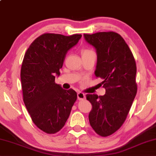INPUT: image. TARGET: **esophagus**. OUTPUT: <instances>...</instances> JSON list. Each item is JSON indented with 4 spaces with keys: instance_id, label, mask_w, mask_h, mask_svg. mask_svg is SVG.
Wrapping results in <instances>:
<instances>
[{
    "instance_id": "34e87169",
    "label": "esophagus",
    "mask_w": 156,
    "mask_h": 156,
    "mask_svg": "<svg viewBox=\"0 0 156 156\" xmlns=\"http://www.w3.org/2000/svg\"><path fill=\"white\" fill-rule=\"evenodd\" d=\"M77 98L79 100H83L86 98V95L83 92H78L77 93Z\"/></svg>"
}]
</instances>
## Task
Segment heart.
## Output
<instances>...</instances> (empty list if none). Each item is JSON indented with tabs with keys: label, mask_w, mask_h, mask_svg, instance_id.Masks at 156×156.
<instances>
[{
	"label": "heart",
	"mask_w": 156,
	"mask_h": 156,
	"mask_svg": "<svg viewBox=\"0 0 156 156\" xmlns=\"http://www.w3.org/2000/svg\"><path fill=\"white\" fill-rule=\"evenodd\" d=\"M81 55L82 57L86 56H90V55H93V56H96L95 52L92 49L89 48H83L81 49Z\"/></svg>",
	"instance_id": "heart-1"
}]
</instances>
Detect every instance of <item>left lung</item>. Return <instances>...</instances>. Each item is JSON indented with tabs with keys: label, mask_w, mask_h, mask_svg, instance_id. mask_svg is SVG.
Listing matches in <instances>:
<instances>
[{
	"label": "left lung",
	"mask_w": 156,
	"mask_h": 156,
	"mask_svg": "<svg viewBox=\"0 0 156 156\" xmlns=\"http://www.w3.org/2000/svg\"><path fill=\"white\" fill-rule=\"evenodd\" d=\"M85 40L96 49L94 74L101 78L104 96L87 94L92 105L90 126L101 136L116 132L124 124L137 92L136 66L128 45L119 34L101 32L84 34Z\"/></svg>",
	"instance_id": "obj_1"
}]
</instances>
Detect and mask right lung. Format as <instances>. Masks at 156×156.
I'll use <instances>...</instances> for the list:
<instances>
[{
	"instance_id": "1",
	"label": "right lung",
	"mask_w": 156,
	"mask_h": 156,
	"mask_svg": "<svg viewBox=\"0 0 156 156\" xmlns=\"http://www.w3.org/2000/svg\"><path fill=\"white\" fill-rule=\"evenodd\" d=\"M81 36L43 34L31 43L23 57L20 75L23 102L34 124L48 134L64 127L77 100V92L64 90L55 83V77L60 75L67 51Z\"/></svg>"
}]
</instances>
